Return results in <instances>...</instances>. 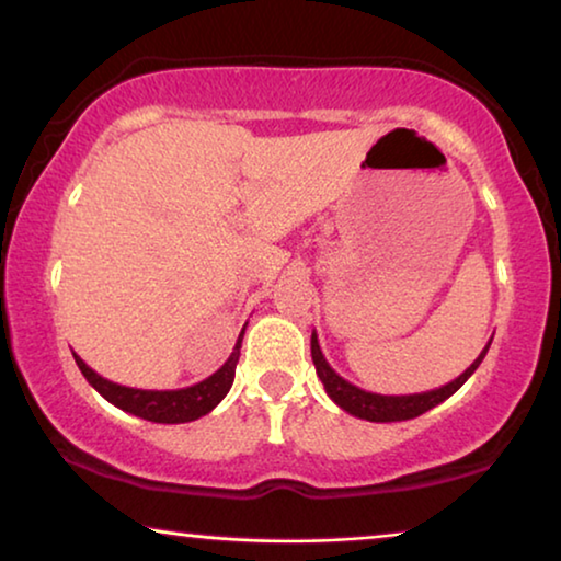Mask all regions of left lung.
<instances>
[{"instance_id": "8db88e82", "label": "left lung", "mask_w": 561, "mask_h": 561, "mask_svg": "<svg viewBox=\"0 0 561 561\" xmlns=\"http://www.w3.org/2000/svg\"><path fill=\"white\" fill-rule=\"evenodd\" d=\"M491 341H493V337H491ZM310 348H312L314 370H318V376H320L322 386H325L328 397L333 399L337 407L345 409V412L353 414V416H358V420H366V422H404V420H414V416L430 412L432 407H437L445 399L453 397V393L460 389V386L468 381L472 374H476V368L480 366V363H483L488 348H491V343H488L485 348L480 351V356L472 360L470 366L455 378V381H449V383L439 386V389H432V391L404 393V397H383V393L363 391V389H358V386H353L351 381H345L343 376H337L335 370L330 368V363L325 360V356H322L320 343H318V333H312Z\"/></svg>"}]
</instances>
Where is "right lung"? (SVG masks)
Segmentation results:
<instances>
[{"instance_id":"add662e5","label":"right lung","mask_w":561,"mask_h":561,"mask_svg":"<svg viewBox=\"0 0 561 561\" xmlns=\"http://www.w3.org/2000/svg\"><path fill=\"white\" fill-rule=\"evenodd\" d=\"M243 330H241L239 341H236V345H233V353L228 356L224 366H220L213 376L205 378V381L187 386V389H172V391L131 389V386L114 383V381H108V378L99 376L96 370L85 366V360L81 356H76V353H73V358L78 363V368H81V374L85 376V381H89L93 389H96L101 397L108 401V404L119 407L122 412L141 416V420H147V422L183 424V422L201 420V416L213 412V409L224 401V397L233 383L236 363H239V356H241Z\"/></svg>"}]
</instances>
